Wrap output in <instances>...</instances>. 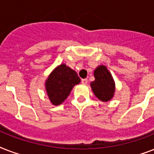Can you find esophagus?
<instances>
[{
    "mask_svg": "<svg viewBox=\"0 0 154 154\" xmlns=\"http://www.w3.org/2000/svg\"><path fill=\"white\" fill-rule=\"evenodd\" d=\"M82 83L83 85H86L88 83V80L87 79H82Z\"/></svg>",
    "mask_w": 154,
    "mask_h": 154,
    "instance_id": "1",
    "label": "esophagus"
}]
</instances>
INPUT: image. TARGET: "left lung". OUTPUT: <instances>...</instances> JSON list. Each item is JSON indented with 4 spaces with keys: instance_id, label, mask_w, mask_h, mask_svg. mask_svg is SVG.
<instances>
[{
    "instance_id": "1",
    "label": "left lung",
    "mask_w": 154,
    "mask_h": 154,
    "mask_svg": "<svg viewBox=\"0 0 154 154\" xmlns=\"http://www.w3.org/2000/svg\"><path fill=\"white\" fill-rule=\"evenodd\" d=\"M94 74L95 81L90 83L94 94L100 101H110L115 92V83L111 73L105 65H99L95 69Z\"/></svg>"
}]
</instances>
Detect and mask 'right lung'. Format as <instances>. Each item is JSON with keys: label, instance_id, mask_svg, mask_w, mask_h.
Returning <instances> with one entry per match:
<instances>
[{"label": "right lung", "instance_id": "obj_1", "mask_svg": "<svg viewBox=\"0 0 154 154\" xmlns=\"http://www.w3.org/2000/svg\"><path fill=\"white\" fill-rule=\"evenodd\" d=\"M80 82L81 79L74 70L65 64L58 65L45 81V90L52 104L60 105Z\"/></svg>", "mask_w": 154, "mask_h": 154}]
</instances>
